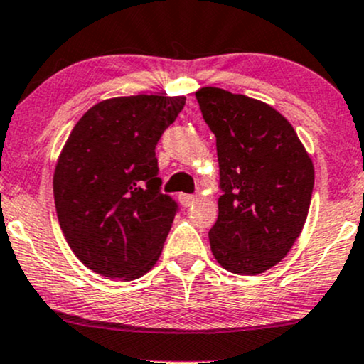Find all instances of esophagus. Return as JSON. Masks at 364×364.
<instances>
[{
  "label": "esophagus",
  "mask_w": 364,
  "mask_h": 364,
  "mask_svg": "<svg viewBox=\"0 0 364 364\" xmlns=\"http://www.w3.org/2000/svg\"><path fill=\"white\" fill-rule=\"evenodd\" d=\"M178 199H181L183 208H189L196 203V196L194 194H181V196H178Z\"/></svg>",
  "instance_id": "obj_1"
}]
</instances>
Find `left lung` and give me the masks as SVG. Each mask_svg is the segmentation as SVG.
Here are the masks:
<instances>
[{"label":"left lung","instance_id":"8db88e82","mask_svg":"<svg viewBox=\"0 0 364 364\" xmlns=\"http://www.w3.org/2000/svg\"><path fill=\"white\" fill-rule=\"evenodd\" d=\"M196 98L216 136L221 196L209 243L235 274H260L300 237L314 191V164L277 110L245 95L206 87Z\"/></svg>","mask_w":364,"mask_h":364}]
</instances>
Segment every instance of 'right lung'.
I'll use <instances>...</instances> for the list:
<instances>
[{
	"mask_svg": "<svg viewBox=\"0 0 364 364\" xmlns=\"http://www.w3.org/2000/svg\"><path fill=\"white\" fill-rule=\"evenodd\" d=\"M183 97L132 95L93 105L73 127L54 172V203L71 250L105 277L155 266L178 204L161 192L155 148Z\"/></svg>",
	"mask_w": 364,
	"mask_h": 364,
	"instance_id": "obj_1",
	"label": "right lung"
}]
</instances>
